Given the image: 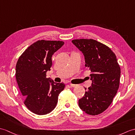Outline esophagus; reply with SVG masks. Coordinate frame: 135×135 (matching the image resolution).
I'll list each match as a JSON object with an SVG mask.
<instances>
[{
	"label": "esophagus",
	"mask_w": 135,
	"mask_h": 135,
	"mask_svg": "<svg viewBox=\"0 0 135 135\" xmlns=\"http://www.w3.org/2000/svg\"><path fill=\"white\" fill-rule=\"evenodd\" d=\"M70 86H71V87H75L76 86V84H70Z\"/></svg>",
	"instance_id": "esophagus-1"
}]
</instances>
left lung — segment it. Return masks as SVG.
Returning a JSON list of instances; mask_svg holds the SVG:
<instances>
[{"mask_svg": "<svg viewBox=\"0 0 135 135\" xmlns=\"http://www.w3.org/2000/svg\"><path fill=\"white\" fill-rule=\"evenodd\" d=\"M72 42L83 54L92 81L79 100V107L90 115L101 114L112 103L120 84L121 69L116 56L108 46L94 40H74Z\"/></svg>", "mask_w": 135, "mask_h": 135, "instance_id": "obj_1", "label": "left lung"}]
</instances>
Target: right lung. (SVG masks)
I'll list each match as a JSON object with an SVG mask.
<instances>
[{
    "instance_id": "1",
    "label": "right lung",
    "mask_w": 135,
    "mask_h": 135,
    "mask_svg": "<svg viewBox=\"0 0 135 135\" xmlns=\"http://www.w3.org/2000/svg\"><path fill=\"white\" fill-rule=\"evenodd\" d=\"M64 44L60 41H37L25 50L17 62L15 76L24 103L36 114L51 112L65 87L64 83L54 82L46 75L52 65V55Z\"/></svg>"
}]
</instances>
